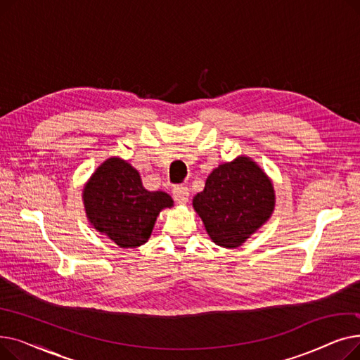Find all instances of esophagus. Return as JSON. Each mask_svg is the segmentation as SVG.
<instances>
[{"instance_id":"34e87169","label":"esophagus","mask_w":360,"mask_h":360,"mask_svg":"<svg viewBox=\"0 0 360 360\" xmlns=\"http://www.w3.org/2000/svg\"><path fill=\"white\" fill-rule=\"evenodd\" d=\"M172 195L176 202H186L188 198H190V191H188L185 185H176L172 190Z\"/></svg>"}]
</instances>
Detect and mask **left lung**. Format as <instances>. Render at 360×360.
I'll return each mask as SVG.
<instances>
[{"label": "left lung", "instance_id": "obj_1", "mask_svg": "<svg viewBox=\"0 0 360 360\" xmlns=\"http://www.w3.org/2000/svg\"><path fill=\"white\" fill-rule=\"evenodd\" d=\"M193 205L214 243L236 248L271 216L274 188L255 162L240 156L213 170Z\"/></svg>", "mask_w": 360, "mask_h": 360}]
</instances>
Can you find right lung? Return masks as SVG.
I'll use <instances>...</instances> for the list:
<instances>
[{
  "label": "right lung",
  "instance_id": "add662e5",
  "mask_svg": "<svg viewBox=\"0 0 360 360\" xmlns=\"http://www.w3.org/2000/svg\"><path fill=\"white\" fill-rule=\"evenodd\" d=\"M83 200L94 229L121 248L146 243L160 210L174 205L166 193L147 191L137 170L118 158L98 167L84 186Z\"/></svg>",
  "mask_w": 360,
  "mask_h": 360
}]
</instances>
